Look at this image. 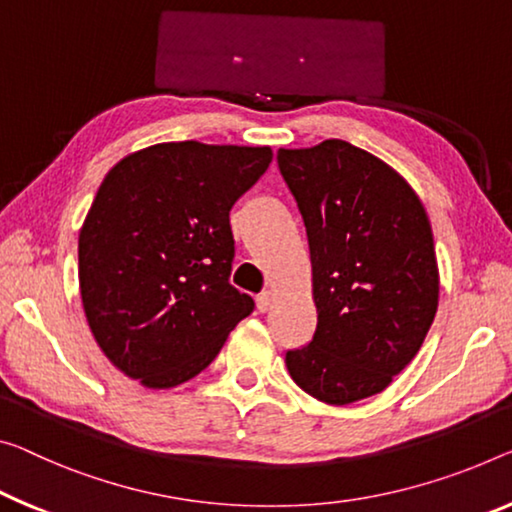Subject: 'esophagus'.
Here are the masks:
<instances>
[{
	"label": "esophagus",
	"mask_w": 512,
	"mask_h": 512,
	"mask_svg": "<svg viewBox=\"0 0 512 512\" xmlns=\"http://www.w3.org/2000/svg\"><path fill=\"white\" fill-rule=\"evenodd\" d=\"M272 302H274V295L270 293V290H263V293L256 297V306H258V311H261V313L270 311L272 309Z\"/></svg>",
	"instance_id": "34e87169"
}]
</instances>
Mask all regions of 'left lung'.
<instances>
[{"instance_id": "obj_1", "label": "left lung", "mask_w": 512, "mask_h": 512, "mask_svg": "<svg viewBox=\"0 0 512 512\" xmlns=\"http://www.w3.org/2000/svg\"><path fill=\"white\" fill-rule=\"evenodd\" d=\"M279 171L302 212L318 325L286 352L295 384L350 405L391 384L435 320L439 272L419 196L380 157L343 139L279 148Z\"/></svg>"}]
</instances>
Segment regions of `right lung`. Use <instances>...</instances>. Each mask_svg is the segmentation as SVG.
I'll list each match as a JSON object with an SVG mask.
<instances>
[{"instance_id":"1","label":"right lung","mask_w":512,"mask_h":512,"mask_svg":"<svg viewBox=\"0 0 512 512\" xmlns=\"http://www.w3.org/2000/svg\"><path fill=\"white\" fill-rule=\"evenodd\" d=\"M270 162V146L169 141L123 157L102 180L80 231V293L121 373L178 387L254 311L229 281V212Z\"/></svg>"}]
</instances>
